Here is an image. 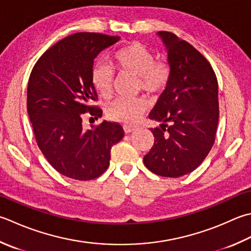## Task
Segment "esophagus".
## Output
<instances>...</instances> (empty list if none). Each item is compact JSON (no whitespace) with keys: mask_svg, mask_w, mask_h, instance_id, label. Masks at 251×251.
<instances>
[{"mask_svg":"<svg viewBox=\"0 0 251 251\" xmlns=\"http://www.w3.org/2000/svg\"><path fill=\"white\" fill-rule=\"evenodd\" d=\"M123 129H124L125 134H130V132H132L135 130V127L134 126H129V125H124L123 126Z\"/></svg>","mask_w":251,"mask_h":251,"instance_id":"obj_1","label":"esophagus"}]
</instances>
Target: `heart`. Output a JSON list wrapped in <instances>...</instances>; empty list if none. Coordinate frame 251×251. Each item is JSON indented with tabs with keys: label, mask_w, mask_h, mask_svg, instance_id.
Here are the masks:
<instances>
[{
	"label": "heart",
	"mask_w": 251,
	"mask_h": 251,
	"mask_svg": "<svg viewBox=\"0 0 251 251\" xmlns=\"http://www.w3.org/2000/svg\"><path fill=\"white\" fill-rule=\"evenodd\" d=\"M114 66L122 74L137 77V86L147 93H156L166 86L170 78V66L163 61H155V55L141 43H131L122 48L113 57ZM91 80L102 97L109 98L113 91L114 73L104 63H97L92 68ZM147 104L141 98L119 99L106 106L110 120L132 124L144 114Z\"/></svg>",
	"instance_id": "1"
}]
</instances>
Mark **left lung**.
<instances>
[{
    "label": "left lung",
    "instance_id": "obj_1",
    "mask_svg": "<svg viewBox=\"0 0 251 251\" xmlns=\"http://www.w3.org/2000/svg\"><path fill=\"white\" fill-rule=\"evenodd\" d=\"M168 52L170 78L149 119L154 144L144 156L147 169L164 177L189 174L214 144L219 122V88L210 63L175 34L159 31Z\"/></svg>",
    "mask_w": 251,
    "mask_h": 251
}]
</instances>
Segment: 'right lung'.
<instances>
[{"instance_id": "obj_1", "label": "right lung", "mask_w": 251, "mask_h": 251, "mask_svg": "<svg viewBox=\"0 0 251 251\" xmlns=\"http://www.w3.org/2000/svg\"><path fill=\"white\" fill-rule=\"evenodd\" d=\"M120 41L96 32H78L54 44L33 66L27 111L37 144L58 173L77 180L99 177L110 165L111 149L124 137L117 123L103 121L85 130L83 113L102 116L91 80L93 62Z\"/></svg>"}]
</instances>
